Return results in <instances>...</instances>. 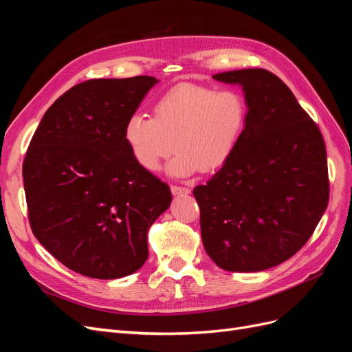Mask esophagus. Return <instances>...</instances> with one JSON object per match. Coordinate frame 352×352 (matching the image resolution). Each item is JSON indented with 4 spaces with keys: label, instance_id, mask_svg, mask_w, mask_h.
<instances>
[{
    "label": "esophagus",
    "instance_id": "obj_1",
    "mask_svg": "<svg viewBox=\"0 0 352 352\" xmlns=\"http://www.w3.org/2000/svg\"><path fill=\"white\" fill-rule=\"evenodd\" d=\"M170 189H172V194L173 195H188L190 192L189 188H185V186H176V185H172L170 186Z\"/></svg>",
    "mask_w": 352,
    "mask_h": 352
}]
</instances>
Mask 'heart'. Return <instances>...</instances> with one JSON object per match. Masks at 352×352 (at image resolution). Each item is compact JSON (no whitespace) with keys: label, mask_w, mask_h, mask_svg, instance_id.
Segmentation results:
<instances>
[{"label":"heart","mask_w":352,"mask_h":352,"mask_svg":"<svg viewBox=\"0 0 352 352\" xmlns=\"http://www.w3.org/2000/svg\"><path fill=\"white\" fill-rule=\"evenodd\" d=\"M247 122L248 104L239 91L185 82L158 98L154 117L132 114L123 140L136 164L148 172L177 150L168 166L173 176L214 173L235 154Z\"/></svg>","instance_id":"heart-1"}]
</instances>
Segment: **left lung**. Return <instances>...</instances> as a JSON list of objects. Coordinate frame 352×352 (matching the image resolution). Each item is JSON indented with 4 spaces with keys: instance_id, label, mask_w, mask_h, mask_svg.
I'll list each match as a JSON object with an SVG mask.
<instances>
[{
    "instance_id": "obj_1",
    "label": "left lung",
    "mask_w": 352,
    "mask_h": 352,
    "mask_svg": "<svg viewBox=\"0 0 352 352\" xmlns=\"http://www.w3.org/2000/svg\"><path fill=\"white\" fill-rule=\"evenodd\" d=\"M238 83L248 122L235 154L194 188L202 243L228 272H261L300 251L329 202L326 145L292 91L269 70L214 74Z\"/></svg>"
}]
</instances>
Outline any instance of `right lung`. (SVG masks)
Returning a JSON list of instances; mask_svg holds the SVG:
<instances>
[{"instance_id": "add662e5", "label": "right lung", "mask_w": 352, "mask_h": 352, "mask_svg": "<svg viewBox=\"0 0 352 352\" xmlns=\"http://www.w3.org/2000/svg\"><path fill=\"white\" fill-rule=\"evenodd\" d=\"M158 80L91 79L51 105L23 162L30 229L70 270L119 279L148 258V229L164 212L167 184L136 164L127 119Z\"/></svg>"}]
</instances>
